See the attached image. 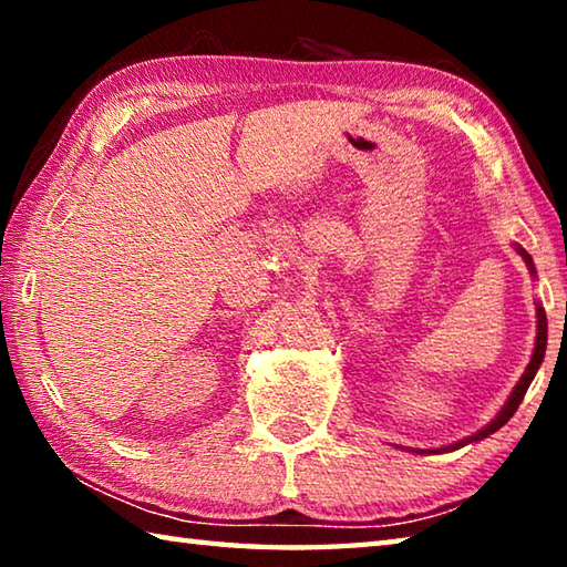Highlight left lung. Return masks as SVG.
<instances>
[{
  "label": "left lung",
  "mask_w": 567,
  "mask_h": 567,
  "mask_svg": "<svg viewBox=\"0 0 567 567\" xmlns=\"http://www.w3.org/2000/svg\"><path fill=\"white\" fill-rule=\"evenodd\" d=\"M517 252H520V255H523V260L527 262V270L535 272L533 257L527 255L523 247H517ZM545 344H548V320H545V310H543V307H537V338H535V352H533V360H530V364H527V370L523 372V378H520V382H517V388L513 390L511 400L505 402V408L501 410V415H497V417L491 422V425L480 430V433H475L473 437L460 440V443L450 445V447H440V450H457V447H463V445H467V443H475V440H483V437H487V435H493L495 430H501V427L505 425V422L515 415L517 405H520L523 398H525V392H527V388H530V382H533V378H535V372H537V368H540V362H543V358H545ZM440 450H430V453H440ZM420 453H427V450H420Z\"/></svg>",
  "instance_id": "left-lung-1"
}]
</instances>
